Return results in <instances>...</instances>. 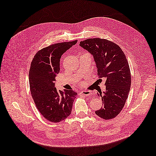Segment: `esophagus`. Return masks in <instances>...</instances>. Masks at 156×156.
<instances>
[{
    "label": "esophagus",
    "instance_id": "obj_1",
    "mask_svg": "<svg viewBox=\"0 0 156 156\" xmlns=\"http://www.w3.org/2000/svg\"><path fill=\"white\" fill-rule=\"evenodd\" d=\"M81 95H86V96H89L92 95V92L89 90H83L80 92Z\"/></svg>",
    "mask_w": 156,
    "mask_h": 156
}]
</instances>
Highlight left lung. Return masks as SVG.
Returning <instances> with one entry per match:
<instances>
[{
    "mask_svg": "<svg viewBox=\"0 0 156 156\" xmlns=\"http://www.w3.org/2000/svg\"><path fill=\"white\" fill-rule=\"evenodd\" d=\"M80 46L93 56L99 77L106 79V90L101 97L103 106L95 111L104 119L116 117L122 111L130 89L131 74L129 63L119 45L101 38H89Z\"/></svg>",
    "mask_w": 156,
    "mask_h": 156,
    "instance_id": "8db88e82",
    "label": "left lung"
}]
</instances>
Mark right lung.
Here are the masks:
<instances>
[{
    "label": "right lung",
    "instance_id": "1",
    "mask_svg": "<svg viewBox=\"0 0 156 156\" xmlns=\"http://www.w3.org/2000/svg\"><path fill=\"white\" fill-rule=\"evenodd\" d=\"M77 40L50 45L35 55L29 73L30 90L37 108L46 119L53 122L64 120L71 114L77 92L58 90L55 78L60 71V59Z\"/></svg>",
    "mask_w": 156,
    "mask_h": 156
}]
</instances>
